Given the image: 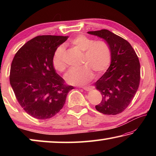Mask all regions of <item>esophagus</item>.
I'll return each mask as SVG.
<instances>
[{
  "label": "esophagus",
  "instance_id": "34e87169",
  "mask_svg": "<svg viewBox=\"0 0 156 156\" xmlns=\"http://www.w3.org/2000/svg\"><path fill=\"white\" fill-rule=\"evenodd\" d=\"M83 89H84L85 91H90L92 89V87H91V86H85V87H83Z\"/></svg>",
  "mask_w": 156,
  "mask_h": 156
}]
</instances>
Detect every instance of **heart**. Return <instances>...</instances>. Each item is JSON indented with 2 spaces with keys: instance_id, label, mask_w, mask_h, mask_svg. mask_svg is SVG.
Segmentation results:
<instances>
[{
  "instance_id": "heart-1",
  "label": "heart",
  "mask_w": 156,
  "mask_h": 156,
  "mask_svg": "<svg viewBox=\"0 0 156 156\" xmlns=\"http://www.w3.org/2000/svg\"><path fill=\"white\" fill-rule=\"evenodd\" d=\"M69 43L83 52L79 69L70 70L65 76L66 81L71 84H84L93 79L94 73L101 74L109 67L111 62V50L108 44L102 41H95L84 35L75 37ZM65 48L58 47L52 58L54 69L59 72H64L66 64L64 60Z\"/></svg>"
}]
</instances>
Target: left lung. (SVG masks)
I'll list each match as a JSON object with an SVG mask.
<instances>
[{
	"label": "left lung",
	"mask_w": 156,
	"mask_h": 156,
	"mask_svg": "<svg viewBox=\"0 0 156 156\" xmlns=\"http://www.w3.org/2000/svg\"><path fill=\"white\" fill-rule=\"evenodd\" d=\"M104 39L111 50V65L95 87L102 95V101L96 106L105 115L122 113L130 104L140 80V65L130 43L107 30L88 31Z\"/></svg>",
	"instance_id": "left-lung-1"
}]
</instances>
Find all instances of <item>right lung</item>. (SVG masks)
Wrapping results in <instances>:
<instances>
[{"label":"right lung","mask_w":156,"mask_h":156,"mask_svg":"<svg viewBox=\"0 0 156 156\" xmlns=\"http://www.w3.org/2000/svg\"><path fill=\"white\" fill-rule=\"evenodd\" d=\"M68 36H38L27 42L12 60L9 82L23 109L36 119L58 113L73 86L66 85L52 64L56 49Z\"/></svg>","instance_id":"right-lung-1"}]
</instances>
